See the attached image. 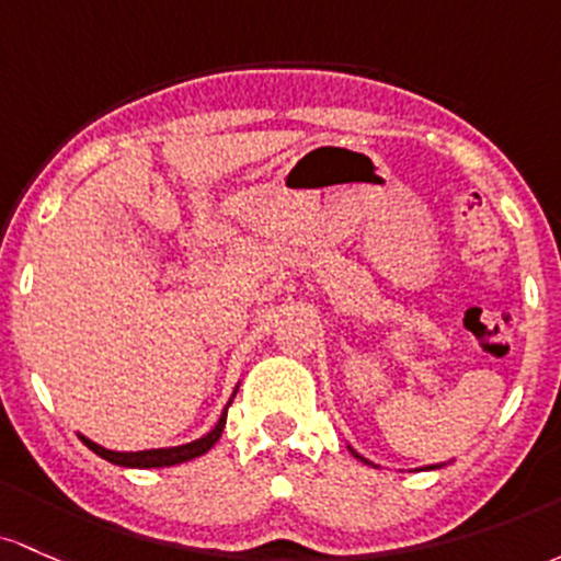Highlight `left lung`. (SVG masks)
I'll use <instances>...</instances> for the list:
<instances>
[{
	"label": "left lung",
	"mask_w": 561,
	"mask_h": 561,
	"mask_svg": "<svg viewBox=\"0 0 561 561\" xmlns=\"http://www.w3.org/2000/svg\"><path fill=\"white\" fill-rule=\"evenodd\" d=\"M350 450H352V448H350ZM352 456H355V458H360V461H363V463H370V461H368V458L357 456V453H355V450H352ZM437 467H443V463H437ZM437 467H426V469H437Z\"/></svg>",
	"instance_id": "left-lung-1"
}]
</instances>
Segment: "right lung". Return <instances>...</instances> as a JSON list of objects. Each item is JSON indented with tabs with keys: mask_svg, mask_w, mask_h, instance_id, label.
Here are the masks:
<instances>
[{
	"mask_svg": "<svg viewBox=\"0 0 561 561\" xmlns=\"http://www.w3.org/2000/svg\"><path fill=\"white\" fill-rule=\"evenodd\" d=\"M238 392V389H236ZM236 398V394H232ZM232 402V400H230ZM228 402V408H230ZM228 408L222 411V416H219L217 426L209 434H204L201 439H193V443L187 445H178V448H153V450H137V453H122V450H108L103 448V445L92 443V439L81 437V443L87 445L92 453H98L100 458H105V461L116 463V467H129V469H161V467H178V463H185V461H193V458L204 456L206 450L214 448V443H217L219 437H222V430H225V421H228Z\"/></svg>",
	"mask_w": 561,
	"mask_h": 561,
	"instance_id": "1",
	"label": "right lung"
}]
</instances>
